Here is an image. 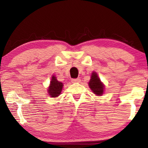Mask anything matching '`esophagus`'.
<instances>
[{
  "instance_id": "obj_1",
  "label": "esophagus",
  "mask_w": 148,
  "mask_h": 148,
  "mask_svg": "<svg viewBox=\"0 0 148 148\" xmlns=\"http://www.w3.org/2000/svg\"><path fill=\"white\" fill-rule=\"evenodd\" d=\"M72 83H79L81 82V79H72Z\"/></svg>"
}]
</instances>
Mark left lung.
Returning a JSON list of instances; mask_svg holds the SVG:
<instances>
[{
	"instance_id": "1",
	"label": "left lung",
	"mask_w": 148,
	"mask_h": 148,
	"mask_svg": "<svg viewBox=\"0 0 148 148\" xmlns=\"http://www.w3.org/2000/svg\"><path fill=\"white\" fill-rule=\"evenodd\" d=\"M88 85L94 94L97 95V96L102 95L103 90H104V85L101 82L96 72H94L92 73L90 80L88 83Z\"/></svg>"
}]
</instances>
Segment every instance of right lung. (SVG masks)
I'll use <instances>...</instances> for the list:
<instances>
[{
	"label": "right lung",
	"mask_w": 148,
	"mask_h": 148,
	"mask_svg": "<svg viewBox=\"0 0 148 148\" xmlns=\"http://www.w3.org/2000/svg\"><path fill=\"white\" fill-rule=\"evenodd\" d=\"M63 87V84L56 79L55 76H52L50 86L48 88V93L51 97H57L60 95Z\"/></svg>",
	"instance_id": "1"
}]
</instances>
